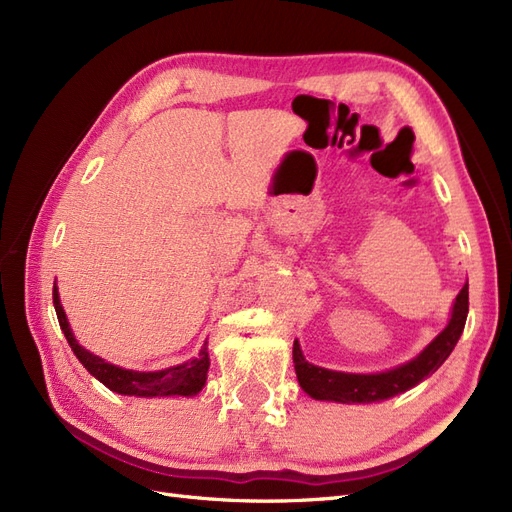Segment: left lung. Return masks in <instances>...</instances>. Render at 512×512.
<instances>
[{"label": "left lung", "mask_w": 512, "mask_h": 512, "mask_svg": "<svg viewBox=\"0 0 512 512\" xmlns=\"http://www.w3.org/2000/svg\"><path fill=\"white\" fill-rule=\"evenodd\" d=\"M468 284L457 294L451 320L448 327L433 339V342L416 356L414 361L401 365L397 369L384 371V374H342V371L322 369L305 361V356L299 348V342L294 339L292 346V363L301 389L312 395L314 399L339 401V404H371V401H382L393 395L404 393L418 382H423L429 374H433L453 352L459 337L466 327L468 318Z\"/></svg>", "instance_id": "1"}]
</instances>
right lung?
Masks as SVG:
<instances>
[{
  "mask_svg": "<svg viewBox=\"0 0 512 512\" xmlns=\"http://www.w3.org/2000/svg\"><path fill=\"white\" fill-rule=\"evenodd\" d=\"M53 305L57 312L59 327L64 331L72 352L76 354L85 369L91 376L98 378L106 389H111L121 395H136V397H166V395H196L203 389L207 382V371H209V352L207 344L200 348L196 359L190 363H183L177 367H168L162 371H132V369H121L117 365L106 363L100 356L87 352L76 344V339L70 331V324L66 320L64 307L59 303L57 286H53Z\"/></svg>",
  "mask_w": 512,
  "mask_h": 512,
  "instance_id": "right-lung-1",
  "label": "right lung"
}]
</instances>
